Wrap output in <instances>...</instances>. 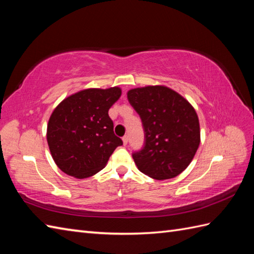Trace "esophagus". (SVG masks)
I'll use <instances>...</instances> for the list:
<instances>
[{
  "instance_id": "1",
  "label": "esophagus",
  "mask_w": 254,
  "mask_h": 254,
  "mask_svg": "<svg viewBox=\"0 0 254 254\" xmlns=\"http://www.w3.org/2000/svg\"><path fill=\"white\" fill-rule=\"evenodd\" d=\"M122 141H123V144H124V145H127V142H128V136H127V135H124V136L122 137Z\"/></svg>"
}]
</instances>
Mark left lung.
<instances>
[{
	"label": "left lung",
	"instance_id": "1",
	"mask_svg": "<svg viewBox=\"0 0 254 254\" xmlns=\"http://www.w3.org/2000/svg\"><path fill=\"white\" fill-rule=\"evenodd\" d=\"M127 100L141 118L144 130V146L132 154L138 170L156 180L180 175L199 145V123L194 108L165 86L131 89Z\"/></svg>",
	"mask_w": 254,
	"mask_h": 254
}]
</instances>
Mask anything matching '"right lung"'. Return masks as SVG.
I'll use <instances>...</instances> for the list:
<instances>
[{
  "mask_svg": "<svg viewBox=\"0 0 254 254\" xmlns=\"http://www.w3.org/2000/svg\"><path fill=\"white\" fill-rule=\"evenodd\" d=\"M121 89L89 88L71 95L49 119L47 141L52 158L66 175L78 179L94 176L123 144L113 132L108 111Z\"/></svg>",
  "mask_w": 254,
  "mask_h": 254,
  "instance_id": "right-lung-1",
  "label": "right lung"
}]
</instances>
